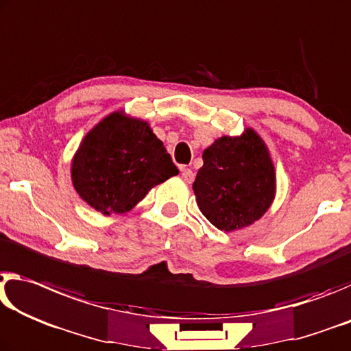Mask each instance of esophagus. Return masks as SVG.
I'll return each mask as SVG.
<instances>
[{
    "label": "esophagus",
    "mask_w": 351,
    "mask_h": 351,
    "mask_svg": "<svg viewBox=\"0 0 351 351\" xmlns=\"http://www.w3.org/2000/svg\"><path fill=\"white\" fill-rule=\"evenodd\" d=\"M182 177L183 180L188 182V183H193L194 180V172L189 169V168H182Z\"/></svg>",
    "instance_id": "obj_1"
}]
</instances>
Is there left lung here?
Listing matches in <instances>:
<instances>
[{"mask_svg":"<svg viewBox=\"0 0 351 351\" xmlns=\"http://www.w3.org/2000/svg\"><path fill=\"white\" fill-rule=\"evenodd\" d=\"M193 183L202 215L223 232L243 228L266 213L275 194V172L267 149L254 130L222 136L204 154Z\"/></svg>","mask_w":351,"mask_h":351,"instance_id":"obj_1","label":"left lung"}]
</instances>
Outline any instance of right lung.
<instances>
[{
  "label": "right lung",
  "instance_id": "1",
  "mask_svg": "<svg viewBox=\"0 0 351 351\" xmlns=\"http://www.w3.org/2000/svg\"><path fill=\"white\" fill-rule=\"evenodd\" d=\"M179 174L147 123L112 113L84 138L73 160V185L104 215L125 213L151 189Z\"/></svg>",
  "mask_w": 351,
  "mask_h": 351
}]
</instances>
